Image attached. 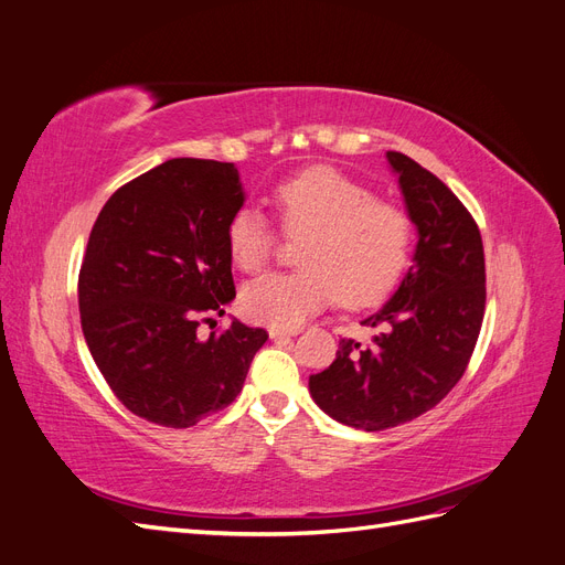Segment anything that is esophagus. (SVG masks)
<instances>
[{
  "mask_svg": "<svg viewBox=\"0 0 565 565\" xmlns=\"http://www.w3.org/2000/svg\"><path fill=\"white\" fill-rule=\"evenodd\" d=\"M297 330H280V328H270L268 330V337L270 339H285V337H295Z\"/></svg>",
  "mask_w": 565,
  "mask_h": 565,
  "instance_id": "obj_1",
  "label": "esophagus"
}]
</instances>
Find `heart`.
<instances>
[{
    "label": "heart",
    "mask_w": 565,
    "mask_h": 565,
    "mask_svg": "<svg viewBox=\"0 0 565 565\" xmlns=\"http://www.w3.org/2000/svg\"><path fill=\"white\" fill-rule=\"evenodd\" d=\"M273 200L282 231L299 241L295 273H273L243 287L241 311L247 320L295 330L337 297L351 309L382 301L409 259L413 221L398 204L377 200L367 185L313 167L282 181ZM233 264L259 273L278 245L270 221L256 207L237 210L226 228Z\"/></svg>",
    "instance_id": "1"
}]
</instances>
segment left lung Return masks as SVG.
<instances>
[{"mask_svg": "<svg viewBox=\"0 0 565 565\" xmlns=\"http://www.w3.org/2000/svg\"><path fill=\"white\" fill-rule=\"evenodd\" d=\"M386 158L417 226L415 264L384 309L363 320L384 332L370 347L341 339L332 365L309 377L320 409L365 431L413 422L446 398L486 313V256L473 216L429 169L396 150Z\"/></svg>", "mask_w": 565, "mask_h": 565, "instance_id": "left-lung-1", "label": "left lung"}]
</instances>
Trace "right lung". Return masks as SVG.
<instances>
[{
    "mask_svg": "<svg viewBox=\"0 0 565 565\" xmlns=\"http://www.w3.org/2000/svg\"><path fill=\"white\" fill-rule=\"evenodd\" d=\"M245 193L233 162L174 158L110 195L79 268L82 332L117 401L188 429L243 391L266 330L233 320L198 337L235 297L226 228Z\"/></svg>",
    "mask_w": 565,
    "mask_h": 565,
    "instance_id": "obj_1",
    "label": "right lung"
}]
</instances>
